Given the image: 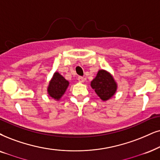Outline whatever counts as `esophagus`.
<instances>
[{"label": "esophagus", "mask_w": 160, "mask_h": 160, "mask_svg": "<svg viewBox=\"0 0 160 160\" xmlns=\"http://www.w3.org/2000/svg\"><path fill=\"white\" fill-rule=\"evenodd\" d=\"M78 81L80 82H84V78H82V77H78Z\"/></svg>", "instance_id": "obj_1"}]
</instances>
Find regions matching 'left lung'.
<instances>
[{"label": "left lung", "instance_id": "left-lung-1", "mask_svg": "<svg viewBox=\"0 0 160 160\" xmlns=\"http://www.w3.org/2000/svg\"><path fill=\"white\" fill-rule=\"evenodd\" d=\"M91 86L102 100H107L112 98L117 88L113 77L102 69L99 71L96 78L91 82Z\"/></svg>", "mask_w": 160, "mask_h": 160}]
</instances>
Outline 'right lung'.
I'll return each mask as SVG.
<instances>
[{
	"label": "right lung",
	"mask_w": 160,
	"mask_h": 160,
	"mask_svg": "<svg viewBox=\"0 0 160 160\" xmlns=\"http://www.w3.org/2000/svg\"><path fill=\"white\" fill-rule=\"evenodd\" d=\"M69 82L62 75L55 72L48 87V94L52 98L58 100L65 93Z\"/></svg>",
	"instance_id": "right-lung-1"
}]
</instances>
